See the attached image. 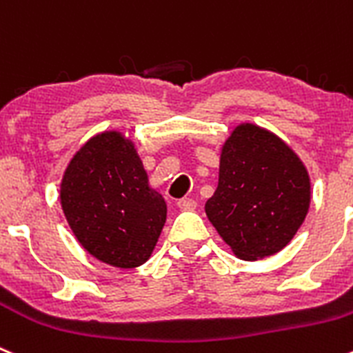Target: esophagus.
Masks as SVG:
<instances>
[{
    "instance_id": "esophagus-1",
    "label": "esophagus",
    "mask_w": 353,
    "mask_h": 353,
    "mask_svg": "<svg viewBox=\"0 0 353 353\" xmlns=\"http://www.w3.org/2000/svg\"><path fill=\"white\" fill-rule=\"evenodd\" d=\"M177 207L183 210H193L196 207V202L193 199H181L179 202H177Z\"/></svg>"
}]
</instances>
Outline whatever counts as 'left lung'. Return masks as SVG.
Instances as JSON below:
<instances>
[{"instance_id":"1","label":"left lung","mask_w":353,"mask_h":353,"mask_svg":"<svg viewBox=\"0 0 353 353\" xmlns=\"http://www.w3.org/2000/svg\"><path fill=\"white\" fill-rule=\"evenodd\" d=\"M310 207V177L282 139L252 123L225 143L219 183L205 214L239 258L261 259L284 249Z\"/></svg>"}]
</instances>
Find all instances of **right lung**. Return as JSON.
I'll list each match as a JSON object with an SVG mask.
<instances>
[{
  "instance_id": "right-lung-1",
  "label": "right lung",
  "mask_w": 353,
  "mask_h": 353,
  "mask_svg": "<svg viewBox=\"0 0 353 353\" xmlns=\"http://www.w3.org/2000/svg\"><path fill=\"white\" fill-rule=\"evenodd\" d=\"M61 203L85 251L117 268L146 263L167 219L165 200L150 188L136 148L120 132L92 137L72 157Z\"/></svg>"
}]
</instances>
